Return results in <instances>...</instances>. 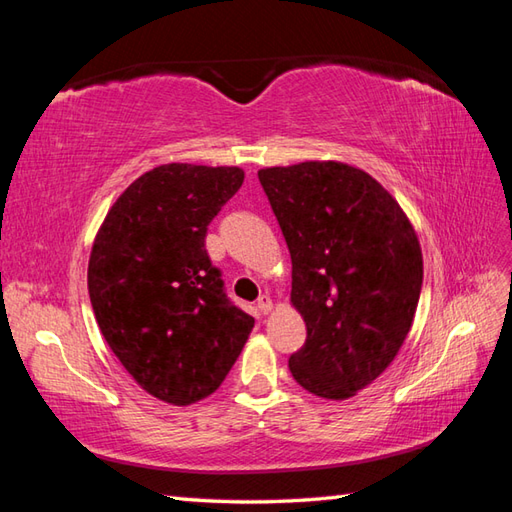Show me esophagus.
I'll return each mask as SVG.
<instances>
[{"mask_svg": "<svg viewBox=\"0 0 512 512\" xmlns=\"http://www.w3.org/2000/svg\"><path fill=\"white\" fill-rule=\"evenodd\" d=\"M257 310L262 314H268L270 310H273V299H270L268 295H262L257 299Z\"/></svg>", "mask_w": 512, "mask_h": 512, "instance_id": "34e87169", "label": "esophagus"}]
</instances>
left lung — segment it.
Segmentation results:
<instances>
[{
  "mask_svg": "<svg viewBox=\"0 0 512 512\" xmlns=\"http://www.w3.org/2000/svg\"><path fill=\"white\" fill-rule=\"evenodd\" d=\"M292 259L290 301L306 343L288 358L310 394L345 400L394 361L422 288L416 231L398 202L343 162L257 173Z\"/></svg>",
  "mask_w": 512,
  "mask_h": 512,
  "instance_id": "8db88e82",
  "label": "left lung"
}]
</instances>
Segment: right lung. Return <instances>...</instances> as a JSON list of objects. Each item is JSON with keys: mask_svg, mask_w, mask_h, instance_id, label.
<instances>
[{"mask_svg": "<svg viewBox=\"0 0 512 512\" xmlns=\"http://www.w3.org/2000/svg\"><path fill=\"white\" fill-rule=\"evenodd\" d=\"M242 182L237 167L160 165L129 184L94 239L96 323L136 383L171 405L211 396L255 325L204 248Z\"/></svg>", "mask_w": 512, "mask_h": 512, "instance_id": "add662e5", "label": "right lung"}]
</instances>
